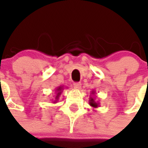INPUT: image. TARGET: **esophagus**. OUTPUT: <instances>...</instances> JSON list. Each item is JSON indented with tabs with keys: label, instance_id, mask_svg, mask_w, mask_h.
<instances>
[{
	"label": "esophagus",
	"instance_id": "34e87169",
	"mask_svg": "<svg viewBox=\"0 0 148 148\" xmlns=\"http://www.w3.org/2000/svg\"><path fill=\"white\" fill-rule=\"evenodd\" d=\"M74 88H75V89H77V90H78V89H80V88H81V84L79 83V82H77V83H74Z\"/></svg>",
	"mask_w": 148,
	"mask_h": 148
}]
</instances>
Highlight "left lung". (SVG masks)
Instances as JSON below:
<instances>
[{
	"mask_svg": "<svg viewBox=\"0 0 148 148\" xmlns=\"http://www.w3.org/2000/svg\"><path fill=\"white\" fill-rule=\"evenodd\" d=\"M91 95H95V90H92L91 91ZM89 104H90L93 108H97L98 107H100V103H99L98 101H95V97H93V96H90V100H89Z\"/></svg>",
	"mask_w": 148,
	"mask_h": 148,
	"instance_id": "1",
	"label": "left lung"
}]
</instances>
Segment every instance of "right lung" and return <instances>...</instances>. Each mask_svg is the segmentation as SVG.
<instances>
[{
	"label": "right lung",
	"mask_w": 148,
	"mask_h": 148,
	"mask_svg": "<svg viewBox=\"0 0 148 148\" xmlns=\"http://www.w3.org/2000/svg\"><path fill=\"white\" fill-rule=\"evenodd\" d=\"M63 90H64V87L63 86H59V87H58V88H56L55 90V97H54V98L52 99V101H53V103H55L58 102V99H59V97H60V95H61V93H62Z\"/></svg>",
	"instance_id": "add662e5"
}]
</instances>
